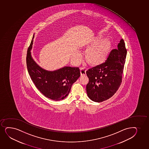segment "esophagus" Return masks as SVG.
<instances>
[{
	"instance_id": "esophagus-1",
	"label": "esophagus",
	"mask_w": 149,
	"mask_h": 149,
	"mask_svg": "<svg viewBox=\"0 0 149 149\" xmlns=\"http://www.w3.org/2000/svg\"><path fill=\"white\" fill-rule=\"evenodd\" d=\"M86 70L84 68H80L81 75H85L86 74Z\"/></svg>"
}]
</instances>
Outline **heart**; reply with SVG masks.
<instances>
[{
	"instance_id": "b5f03b06",
	"label": "heart",
	"mask_w": 149,
	"mask_h": 149,
	"mask_svg": "<svg viewBox=\"0 0 149 149\" xmlns=\"http://www.w3.org/2000/svg\"><path fill=\"white\" fill-rule=\"evenodd\" d=\"M101 39H97L95 42L87 47V49H89L94 45L97 44ZM111 48V42L109 40L105 39L101 41L99 44L93 48H91L86 52V60L91 65H98L104 63L108 58L110 52Z\"/></svg>"
}]
</instances>
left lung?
Returning <instances> with one entry per match:
<instances>
[{
	"label": "left lung",
	"mask_w": 149,
	"mask_h": 149,
	"mask_svg": "<svg viewBox=\"0 0 149 149\" xmlns=\"http://www.w3.org/2000/svg\"><path fill=\"white\" fill-rule=\"evenodd\" d=\"M126 55L125 42L121 39L118 49L110 52L105 62L86 71L89 82L86 89L91 100L100 102L116 93L122 81Z\"/></svg>",
	"instance_id": "8db88e82"
}]
</instances>
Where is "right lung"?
<instances>
[{
    "label": "right lung",
    "instance_id": "1",
    "mask_svg": "<svg viewBox=\"0 0 149 149\" xmlns=\"http://www.w3.org/2000/svg\"><path fill=\"white\" fill-rule=\"evenodd\" d=\"M33 38L34 36L26 56L28 72L32 81L46 97L55 101L64 99L68 95L72 84L81 75L79 68L65 67L53 72L41 68L31 56Z\"/></svg>",
    "mask_w": 149,
    "mask_h": 149
}]
</instances>
